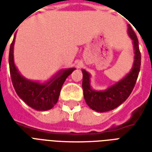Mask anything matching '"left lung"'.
<instances>
[{
    "label": "left lung",
    "mask_w": 152,
    "mask_h": 152,
    "mask_svg": "<svg viewBox=\"0 0 152 152\" xmlns=\"http://www.w3.org/2000/svg\"><path fill=\"white\" fill-rule=\"evenodd\" d=\"M128 34L133 40L134 45V63L130 72L121 80L104 90H95L92 89L90 85V74L86 70L82 69L84 98L87 105L94 111L106 112L116 108L129 98L134 89L140 71L141 53L137 36L130 25H128Z\"/></svg>",
    "instance_id": "left-lung-1"
}]
</instances>
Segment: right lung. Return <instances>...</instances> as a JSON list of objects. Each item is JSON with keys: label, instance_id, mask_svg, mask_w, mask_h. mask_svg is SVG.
I'll return each mask as SVG.
<instances>
[{"label": "right lung", "instance_id": "add662e5", "mask_svg": "<svg viewBox=\"0 0 152 152\" xmlns=\"http://www.w3.org/2000/svg\"><path fill=\"white\" fill-rule=\"evenodd\" d=\"M15 41V35L10 48L9 64L12 83L17 94L26 104L37 111H47L53 108L58 100L63 83L76 68L60 70L44 83L27 79L22 76L15 66L14 59Z\"/></svg>", "mask_w": 152, "mask_h": 152}]
</instances>
